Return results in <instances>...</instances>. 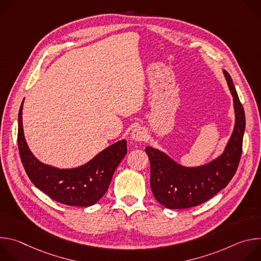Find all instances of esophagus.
<instances>
[{
  "instance_id": "34e87169",
  "label": "esophagus",
  "mask_w": 261,
  "mask_h": 261,
  "mask_svg": "<svg viewBox=\"0 0 261 261\" xmlns=\"http://www.w3.org/2000/svg\"><path fill=\"white\" fill-rule=\"evenodd\" d=\"M146 137V132L143 128L141 127H136L132 130L131 132V138L133 141H136V142H139V141H142L144 140Z\"/></svg>"
}]
</instances>
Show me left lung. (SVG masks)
Listing matches in <instances>:
<instances>
[{
    "mask_svg": "<svg viewBox=\"0 0 261 261\" xmlns=\"http://www.w3.org/2000/svg\"><path fill=\"white\" fill-rule=\"evenodd\" d=\"M222 71L234 108V127L224 151L202 165L185 166L158 148L145 147L151 163L152 192L167 208H188L205 202L226 187L238 169L246 128L245 111L230 75L226 70Z\"/></svg>",
    "mask_w": 261,
    "mask_h": 261,
    "instance_id": "left-lung-1",
    "label": "left lung"
}]
</instances>
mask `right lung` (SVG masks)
<instances>
[{"label":"right lung","instance_id":"right-lung-1","mask_svg":"<svg viewBox=\"0 0 261 261\" xmlns=\"http://www.w3.org/2000/svg\"><path fill=\"white\" fill-rule=\"evenodd\" d=\"M24 101V99H23ZM21 102L18 113V148L31 181L51 199L71 206H91L106 193L115 170L127 154V142L119 140L87 163L73 168L44 164L31 152L22 127Z\"/></svg>","mask_w":261,"mask_h":261}]
</instances>
